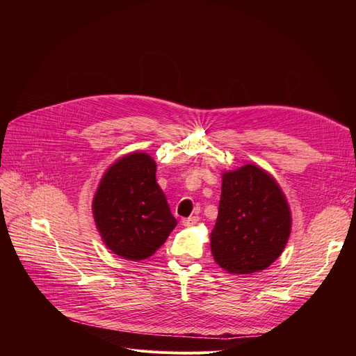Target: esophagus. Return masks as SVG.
<instances>
[{
	"mask_svg": "<svg viewBox=\"0 0 356 356\" xmlns=\"http://www.w3.org/2000/svg\"><path fill=\"white\" fill-rule=\"evenodd\" d=\"M197 221H199V217H196V215H193V217H188V218L182 220V225H186V227H190V225H195Z\"/></svg>",
	"mask_w": 356,
	"mask_h": 356,
	"instance_id": "1",
	"label": "esophagus"
}]
</instances>
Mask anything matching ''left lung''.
<instances>
[{"mask_svg":"<svg viewBox=\"0 0 356 356\" xmlns=\"http://www.w3.org/2000/svg\"><path fill=\"white\" fill-rule=\"evenodd\" d=\"M289 232L288 203L266 170L245 165L225 172L211 233L213 260L224 270L238 275L264 270L282 254Z\"/></svg>","mask_w":356,"mask_h":356,"instance_id":"1","label":"left lung"}]
</instances>
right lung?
Masks as SVG:
<instances>
[{
    "instance_id": "obj_1",
    "label": "right lung",
    "mask_w": 356,
    "mask_h": 356,
    "mask_svg": "<svg viewBox=\"0 0 356 356\" xmlns=\"http://www.w3.org/2000/svg\"><path fill=\"white\" fill-rule=\"evenodd\" d=\"M92 208L105 245L134 261L153 255L177 225L145 153L127 154L105 172Z\"/></svg>"
}]
</instances>
